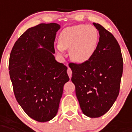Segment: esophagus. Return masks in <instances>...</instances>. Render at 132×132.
<instances>
[{
  "mask_svg": "<svg viewBox=\"0 0 132 132\" xmlns=\"http://www.w3.org/2000/svg\"><path fill=\"white\" fill-rule=\"evenodd\" d=\"M67 73H68V75L69 77H70V78H71V75H72V71H71V68H68Z\"/></svg>",
  "mask_w": 132,
  "mask_h": 132,
  "instance_id": "esophagus-1",
  "label": "esophagus"
}]
</instances>
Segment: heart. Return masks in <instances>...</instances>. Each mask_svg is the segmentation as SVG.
I'll list each match as a JSON object with an SVG mask.
<instances>
[{"instance_id": "obj_1", "label": "heart", "mask_w": 132, "mask_h": 132, "mask_svg": "<svg viewBox=\"0 0 132 132\" xmlns=\"http://www.w3.org/2000/svg\"><path fill=\"white\" fill-rule=\"evenodd\" d=\"M98 40L96 29L91 25H77L66 28L61 32L57 46L59 54L70 50V57L78 63L86 62L93 56Z\"/></svg>"}]
</instances>
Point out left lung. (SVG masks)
<instances>
[{"instance_id": "1", "label": "left lung", "mask_w": 132, "mask_h": 132, "mask_svg": "<svg viewBox=\"0 0 132 132\" xmlns=\"http://www.w3.org/2000/svg\"><path fill=\"white\" fill-rule=\"evenodd\" d=\"M93 25L100 34L94 54L83 63H71L70 68L82 112L99 118L109 111L119 95L123 61L114 36L99 23Z\"/></svg>"}]
</instances>
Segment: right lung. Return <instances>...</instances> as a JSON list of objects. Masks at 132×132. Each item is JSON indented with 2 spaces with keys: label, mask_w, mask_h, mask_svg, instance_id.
I'll return each instance as SVG.
<instances>
[{
  "label": "right lung",
  "mask_w": 132,
  "mask_h": 132,
  "mask_svg": "<svg viewBox=\"0 0 132 132\" xmlns=\"http://www.w3.org/2000/svg\"><path fill=\"white\" fill-rule=\"evenodd\" d=\"M60 28L55 23L29 28L16 41L9 57L16 99L30 118L39 122L48 121L56 116L64 85L70 80L68 68L54 55Z\"/></svg>",
  "instance_id": "1"
}]
</instances>
